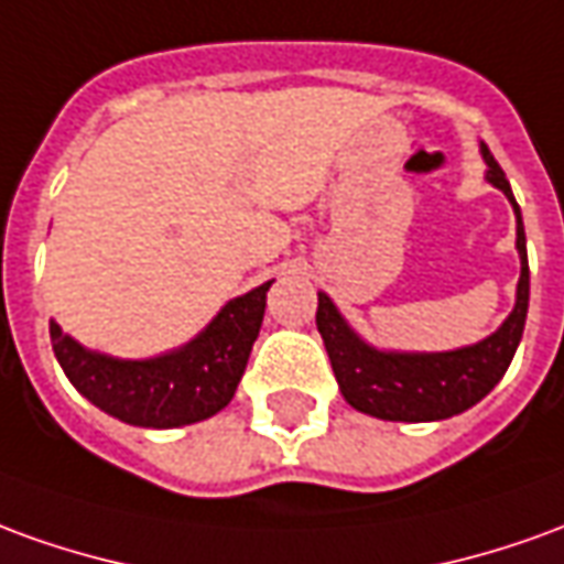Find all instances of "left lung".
<instances>
[{
	"label": "left lung",
	"instance_id": "1",
	"mask_svg": "<svg viewBox=\"0 0 564 564\" xmlns=\"http://www.w3.org/2000/svg\"><path fill=\"white\" fill-rule=\"evenodd\" d=\"M486 159V180L501 188L516 214V250H519V283L516 305L507 321L476 345L455 350H391L369 345L336 308L326 293H317V329L336 372L338 391L357 412L381 421H443L467 412L486 397L507 372L522 341L529 314V253L525 226L513 198V188L501 164L479 143Z\"/></svg>",
	"mask_w": 564,
	"mask_h": 564
}]
</instances>
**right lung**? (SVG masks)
<instances>
[{"mask_svg":"<svg viewBox=\"0 0 564 564\" xmlns=\"http://www.w3.org/2000/svg\"><path fill=\"white\" fill-rule=\"evenodd\" d=\"M271 283L228 299L198 336L143 360L85 348L51 321L54 357L73 388L112 419L152 431L195 424L226 409L238 391Z\"/></svg>","mask_w":564,"mask_h":564,"instance_id":"obj_1","label":"right lung"}]
</instances>
